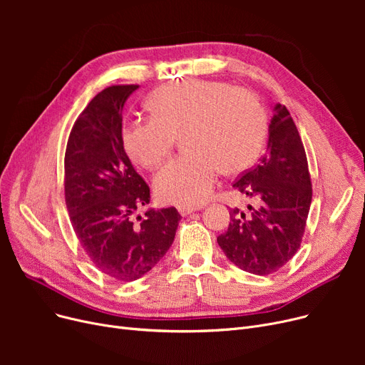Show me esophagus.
<instances>
[{
  "label": "esophagus",
  "instance_id": "1",
  "mask_svg": "<svg viewBox=\"0 0 365 365\" xmlns=\"http://www.w3.org/2000/svg\"><path fill=\"white\" fill-rule=\"evenodd\" d=\"M198 210H201V207H189V205H179L178 207V212L180 213V216H187L190 213H195L198 212Z\"/></svg>",
  "mask_w": 365,
  "mask_h": 365
}]
</instances>
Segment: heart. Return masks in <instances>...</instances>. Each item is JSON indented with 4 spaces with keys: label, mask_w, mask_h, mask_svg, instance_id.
<instances>
[{
    "label": "heart",
    "mask_w": 365,
    "mask_h": 365,
    "mask_svg": "<svg viewBox=\"0 0 365 365\" xmlns=\"http://www.w3.org/2000/svg\"><path fill=\"white\" fill-rule=\"evenodd\" d=\"M150 120L123 130L127 155L145 168L158 167L182 138L186 155L165 164L153 179L158 198L179 205L204 202L215 187L219 168L234 175L259 155L264 110L250 91L207 80L167 84L148 99Z\"/></svg>",
    "instance_id": "heart-1"
}]
</instances>
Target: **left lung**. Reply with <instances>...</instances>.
Here are the masks:
<instances>
[{
	"mask_svg": "<svg viewBox=\"0 0 365 365\" xmlns=\"http://www.w3.org/2000/svg\"><path fill=\"white\" fill-rule=\"evenodd\" d=\"M272 113L266 153L234 183L256 207H247L250 215L232 208L227 231L217 237L226 257L255 275H269L296 255L312 202L308 160L296 124L281 103Z\"/></svg>",
	"mask_w": 365,
	"mask_h": 365,
	"instance_id": "left-lung-1",
	"label": "left lung"
}]
</instances>
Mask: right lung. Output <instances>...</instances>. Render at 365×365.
I'll return each mask as SVG.
<instances>
[{"mask_svg": "<svg viewBox=\"0 0 365 365\" xmlns=\"http://www.w3.org/2000/svg\"><path fill=\"white\" fill-rule=\"evenodd\" d=\"M139 86L101 91L75 121L65 153V198L73 231L94 266L120 279L142 278L168 252L180 215L175 207L148 208L149 186L123 145V108Z\"/></svg>", "mask_w": 365, "mask_h": 365, "instance_id": "right-lung-1", "label": "right lung"}]
</instances>
